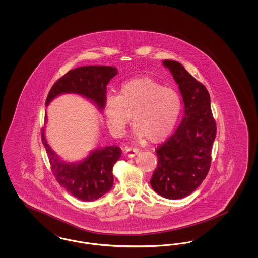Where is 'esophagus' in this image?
Instances as JSON below:
<instances>
[{"instance_id":"1","label":"esophagus","mask_w":258,"mask_h":258,"mask_svg":"<svg viewBox=\"0 0 258 258\" xmlns=\"http://www.w3.org/2000/svg\"><path fill=\"white\" fill-rule=\"evenodd\" d=\"M139 152L140 150L137 148L126 147L124 149V155L127 156L128 158H134Z\"/></svg>"}]
</instances>
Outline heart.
<instances>
[{
    "instance_id": "heart-1",
    "label": "heart",
    "mask_w": 258,
    "mask_h": 258,
    "mask_svg": "<svg viewBox=\"0 0 258 258\" xmlns=\"http://www.w3.org/2000/svg\"><path fill=\"white\" fill-rule=\"evenodd\" d=\"M182 108L179 94L150 77L131 79L120 87L118 96L105 99L103 113L111 133L121 135L131 119L137 138L159 142L169 135Z\"/></svg>"
}]
</instances>
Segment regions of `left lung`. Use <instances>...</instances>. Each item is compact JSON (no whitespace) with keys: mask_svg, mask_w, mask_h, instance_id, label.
<instances>
[{"mask_svg":"<svg viewBox=\"0 0 258 258\" xmlns=\"http://www.w3.org/2000/svg\"><path fill=\"white\" fill-rule=\"evenodd\" d=\"M177 82L184 104L176 132L156 150L158 165L150 180L153 189L167 199L189 196L203 182L212 160L217 123L208 90L176 61L164 60Z\"/></svg>","mask_w":258,"mask_h":258,"instance_id":"obj_1","label":"left lung"}]
</instances>
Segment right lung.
I'll list each match as a JSON object with an SVG mask.
<instances>
[{"instance_id": "1", "label": "right lung", "mask_w": 258, "mask_h": 258, "mask_svg": "<svg viewBox=\"0 0 258 258\" xmlns=\"http://www.w3.org/2000/svg\"><path fill=\"white\" fill-rule=\"evenodd\" d=\"M117 74V69L109 66H86L72 70L50 89L46 105L61 94L74 93L91 99L102 110L106 99V86ZM46 118L45 115V120ZM41 141L48 154L54 177L72 196L82 201H95L110 190L114 181L112 169L122 155L120 148L98 149L80 162L67 163L47 144L44 127L41 130Z\"/></svg>"}]
</instances>
